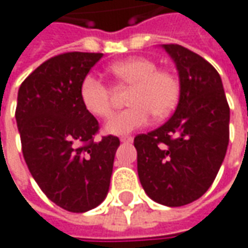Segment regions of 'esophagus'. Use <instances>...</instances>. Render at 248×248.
<instances>
[{
    "label": "esophagus",
    "instance_id": "esophagus-1",
    "mask_svg": "<svg viewBox=\"0 0 248 248\" xmlns=\"http://www.w3.org/2000/svg\"><path fill=\"white\" fill-rule=\"evenodd\" d=\"M121 141L122 142H132L133 137L132 136H121Z\"/></svg>",
    "mask_w": 248,
    "mask_h": 248
}]
</instances>
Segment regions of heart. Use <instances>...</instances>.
Wrapping results in <instances>:
<instances>
[{
	"label": "heart",
	"instance_id": "1",
	"mask_svg": "<svg viewBox=\"0 0 248 248\" xmlns=\"http://www.w3.org/2000/svg\"><path fill=\"white\" fill-rule=\"evenodd\" d=\"M108 73L119 85L132 86L127 94L130 107L116 112L107 122L106 130L112 134H126L156 119L167 116L180 97L178 77L170 70L158 68L155 60L144 56L116 62ZM81 100L85 109L96 118H108L112 112L114 93L107 83L88 75L82 81Z\"/></svg>",
	"mask_w": 248,
	"mask_h": 248
}]
</instances>
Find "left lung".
I'll use <instances>...</instances> for the list:
<instances>
[{"label": "left lung", "mask_w": 248, "mask_h": 248, "mask_svg": "<svg viewBox=\"0 0 248 248\" xmlns=\"http://www.w3.org/2000/svg\"><path fill=\"white\" fill-rule=\"evenodd\" d=\"M180 74V101L166 124L134 137L137 171L152 201L169 207L198 201L211 186L229 142V106L221 77L202 56L163 45Z\"/></svg>", "instance_id": "obj_1"}]
</instances>
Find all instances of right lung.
<instances>
[{
	"label": "right lung",
	"instance_id": "obj_1",
	"mask_svg": "<svg viewBox=\"0 0 248 248\" xmlns=\"http://www.w3.org/2000/svg\"><path fill=\"white\" fill-rule=\"evenodd\" d=\"M103 53L53 56L23 81L16 122L24 160L42 192L59 207L85 213L106 199L119 139L96 141L97 119L81 100V85Z\"/></svg>",
	"mask_w": 248,
	"mask_h": 248
}]
</instances>
